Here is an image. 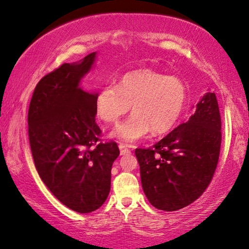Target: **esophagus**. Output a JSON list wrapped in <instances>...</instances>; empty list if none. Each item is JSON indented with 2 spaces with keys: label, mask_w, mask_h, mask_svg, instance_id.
Instances as JSON below:
<instances>
[{
  "label": "esophagus",
  "mask_w": 249,
  "mask_h": 249,
  "mask_svg": "<svg viewBox=\"0 0 249 249\" xmlns=\"http://www.w3.org/2000/svg\"><path fill=\"white\" fill-rule=\"evenodd\" d=\"M119 148H120V154L121 155H127V154H129V153H130V149H129L128 146L124 145V144L119 145Z\"/></svg>",
  "instance_id": "obj_1"
}]
</instances>
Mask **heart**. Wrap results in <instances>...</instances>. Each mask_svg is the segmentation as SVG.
Masks as SVG:
<instances>
[{"instance_id":"1","label":"heart","mask_w":249,"mask_h":249,"mask_svg":"<svg viewBox=\"0 0 249 249\" xmlns=\"http://www.w3.org/2000/svg\"><path fill=\"white\" fill-rule=\"evenodd\" d=\"M183 81L158 71L142 69L122 76L118 85H105L95 98L98 118L115 124L130 110L135 112L117 127L113 136L124 142H136L149 131L163 134L177 124L187 105Z\"/></svg>"}]
</instances>
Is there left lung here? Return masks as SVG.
<instances>
[{
    "instance_id": "left-lung-1",
    "label": "left lung",
    "mask_w": 249,
    "mask_h": 249,
    "mask_svg": "<svg viewBox=\"0 0 249 249\" xmlns=\"http://www.w3.org/2000/svg\"><path fill=\"white\" fill-rule=\"evenodd\" d=\"M222 132L216 96L207 93L188 122L148 148H136L142 186L156 209L178 211L202 196L217 166Z\"/></svg>"
}]
</instances>
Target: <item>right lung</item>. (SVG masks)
<instances>
[{
	"label": "right lung",
	"instance_id": "obj_1",
	"mask_svg": "<svg viewBox=\"0 0 249 249\" xmlns=\"http://www.w3.org/2000/svg\"><path fill=\"white\" fill-rule=\"evenodd\" d=\"M95 52L81 62L63 63L44 76L28 110V136L37 172L63 205L90 213L107 200L112 164L120 154L113 141L103 142L95 121L96 94L79 88Z\"/></svg>",
	"mask_w": 249,
	"mask_h": 249
}]
</instances>
